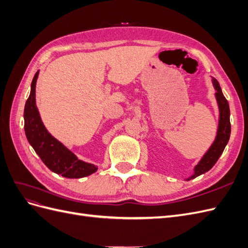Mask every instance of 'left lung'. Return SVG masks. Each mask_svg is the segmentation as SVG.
Masks as SVG:
<instances>
[{"instance_id": "8db88e82", "label": "left lung", "mask_w": 248, "mask_h": 248, "mask_svg": "<svg viewBox=\"0 0 248 248\" xmlns=\"http://www.w3.org/2000/svg\"><path fill=\"white\" fill-rule=\"evenodd\" d=\"M212 84L216 93L214 94L215 99L218 107V127L215 140L212 145L207 150V152L202 155L201 160L193 169V174L188 178L185 179V181H189L191 179L197 178L202 174H205L208 170L213 168L216 161L218 160L220 155L222 154L224 148L228 145L230 136H231V123H230V107L229 102L223 96L221 88L216 78H212Z\"/></svg>"}]
</instances>
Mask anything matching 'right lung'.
Wrapping results in <instances>:
<instances>
[{
  "label": "right lung",
  "mask_w": 248,
  "mask_h": 248,
  "mask_svg": "<svg viewBox=\"0 0 248 248\" xmlns=\"http://www.w3.org/2000/svg\"><path fill=\"white\" fill-rule=\"evenodd\" d=\"M38 76L39 70L36 72L32 80L31 92L24 111L25 132L28 141L43 163L56 174L70 179L92 175L98 168L93 163L78 159L76 154L52 137L44 126L36 106V82Z\"/></svg>",
  "instance_id": "add662e5"
}]
</instances>
